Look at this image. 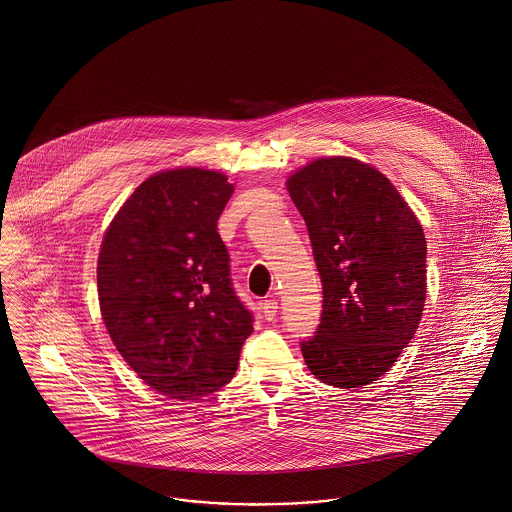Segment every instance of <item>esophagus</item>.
I'll use <instances>...</instances> for the list:
<instances>
[{
	"instance_id": "obj_1",
	"label": "esophagus",
	"mask_w": 512,
	"mask_h": 512,
	"mask_svg": "<svg viewBox=\"0 0 512 512\" xmlns=\"http://www.w3.org/2000/svg\"><path fill=\"white\" fill-rule=\"evenodd\" d=\"M278 309V301H276V299H266V301L262 303V315H264V319H266V321H274L276 315H278Z\"/></svg>"
}]
</instances>
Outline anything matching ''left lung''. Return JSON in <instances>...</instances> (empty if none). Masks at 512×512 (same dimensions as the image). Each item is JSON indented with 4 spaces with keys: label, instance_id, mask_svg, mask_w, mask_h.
I'll use <instances>...</instances> for the list:
<instances>
[{
    "label": "left lung",
    "instance_id": "8db88e82",
    "mask_svg": "<svg viewBox=\"0 0 512 512\" xmlns=\"http://www.w3.org/2000/svg\"><path fill=\"white\" fill-rule=\"evenodd\" d=\"M323 283L317 332L301 342L307 368L352 389L387 372L419 328L426 240L395 186L356 158H319L287 180Z\"/></svg>",
    "mask_w": 512,
    "mask_h": 512
}]
</instances>
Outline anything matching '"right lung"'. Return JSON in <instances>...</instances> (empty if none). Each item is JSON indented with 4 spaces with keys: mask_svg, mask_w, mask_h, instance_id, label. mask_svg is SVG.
<instances>
[{
    "mask_svg": "<svg viewBox=\"0 0 512 512\" xmlns=\"http://www.w3.org/2000/svg\"><path fill=\"white\" fill-rule=\"evenodd\" d=\"M227 176L178 168L142 182L103 236L97 293L107 332L140 379L178 401L233 379L252 313L238 299L217 221Z\"/></svg>",
    "mask_w": 512,
    "mask_h": 512,
    "instance_id": "add662e5",
    "label": "right lung"
}]
</instances>
